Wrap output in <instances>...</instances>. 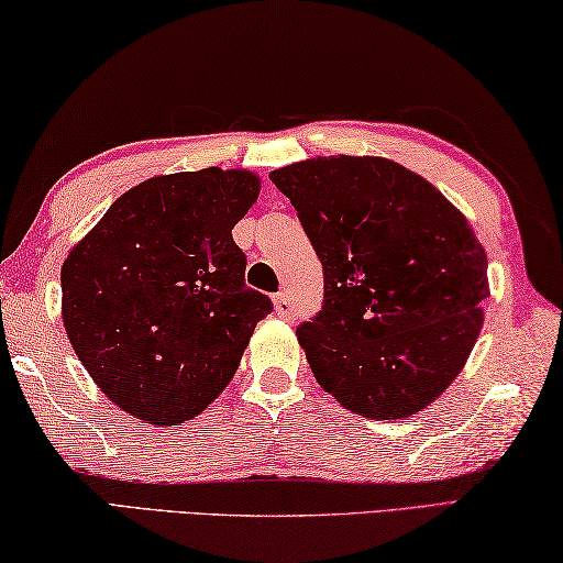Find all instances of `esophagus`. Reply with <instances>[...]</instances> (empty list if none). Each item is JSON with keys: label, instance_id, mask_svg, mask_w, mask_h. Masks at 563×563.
I'll list each match as a JSON object with an SVG mask.
<instances>
[{"label": "esophagus", "instance_id": "obj_1", "mask_svg": "<svg viewBox=\"0 0 563 563\" xmlns=\"http://www.w3.org/2000/svg\"><path fill=\"white\" fill-rule=\"evenodd\" d=\"M274 311H276V314H279L282 319L291 317V301H289V294H287V291L276 294V297H274Z\"/></svg>", "mask_w": 563, "mask_h": 563}]
</instances>
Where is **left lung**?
Segmentation results:
<instances>
[{"label": "left lung", "instance_id": "left-lung-1", "mask_svg": "<svg viewBox=\"0 0 563 563\" xmlns=\"http://www.w3.org/2000/svg\"><path fill=\"white\" fill-rule=\"evenodd\" d=\"M324 266L297 329L321 389L368 419L427 409L484 327L486 252L441 191L384 156H317L269 174Z\"/></svg>", "mask_w": 563, "mask_h": 563}]
</instances>
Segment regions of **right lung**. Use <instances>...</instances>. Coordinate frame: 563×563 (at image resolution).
Here are the masks:
<instances>
[{
  "instance_id": "1",
  "label": "right lung",
  "mask_w": 563,
  "mask_h": 563,
  "mask_svg": "<svg viewBox=\"0 0 563 563\" xmlns=\"http://www.w3.org/2000/svg\"><path fill=\"white\" fill-rule=\"evenodd\" d=\"M246 169L162 174L124 191L62 266L74 354L129 417L177 427L232 382L256 321L232 229L260 197Z\"/></svg>"
}]
</instances>
